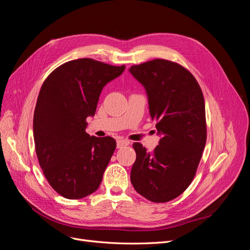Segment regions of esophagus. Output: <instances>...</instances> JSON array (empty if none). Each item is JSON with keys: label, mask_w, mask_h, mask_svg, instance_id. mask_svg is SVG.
Wrapping results in <instances>:
<instances>
[{"label": "esophagus", "mask_w": 250, "mask_h": 250, "mask_svg": "<svg viewBox=\"0 0 250 250\" xmlns=\"http://www.w3.org/2000/svg\"><path fill=\"white\" fill-rule=\"evenodd\" d=\"M129 145V141H127V140H120V141H118L117 142V148H123V147H125V146H128Z\"/></svg>", "instance_id": "1"}]
</instances>
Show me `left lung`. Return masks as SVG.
Instances as JSON below:
<instances>
[{
  "label": "left lung",
  "instance_id": "8db88e82",
  "mask_svg": "<svg viewBox=\"0 0 250 250\" xmlns=\"http://www.w3.org/2000/svg\"><path fill=\"white\" fill-rule=\"evenodd\" d=\"M129 71L145 86L150 116L162 135L152 152L133 143L137 160L131 184L146 199L168 202L191 185L206 146L202 90L190 71L170 60L153 59L132 65Z\"/></svg>",
  "mask_w": 250,
  "mask_h": 250
}]
</instances>
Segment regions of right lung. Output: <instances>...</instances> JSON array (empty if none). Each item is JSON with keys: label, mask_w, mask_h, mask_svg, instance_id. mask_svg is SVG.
Here are the masks:
<instances>
[{"label": "right lung", "mask_w": 250, "mask_h": 250, "mask_svg": "<svg viewBox=\"0 0 250 250\" xmlns=\"http://www.w3.org/2000/svg\"><path fill=\"white\" fill-rule=\"evenodd\" d=\"M124 70L80 58L59 65L42 83L33 117L35 152L48 183L64 198L86 197L101 184L117 143L89 137L86 118L95 115L104 85Z\"/></svg>", "instance_id": "obj_1"}]
</instances>
